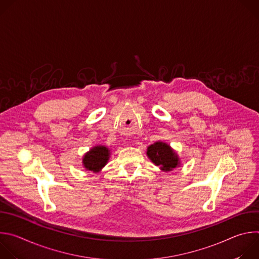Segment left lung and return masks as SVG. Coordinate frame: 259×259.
Instances as JSON below:
<instances>
[{
    "label": "left lung",
    "mask_w": 259,
    "mask_h": 259,
    "mask_svg": "<svg viewBox=\"0 0 259 259\" xmlns=\"http://www.w3.org/2000/svg\"><path fill=\"white\" fill-rule=\"evenodd\" d=\"M146 155L156 166H160L161 170L165 172L171 171L180 165L178 155L168 143L162 141H157L147 147Z\"/></svg>",
    "instance_id": "left-lung-1"
}]
</instances>
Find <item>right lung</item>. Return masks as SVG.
Here are the masks:
<instances>
[{
    "label": "right lung",
    "instance_id": "obj_1",
    "mask_svg": "<svg viewBox=\"0 0 259 259\" xmlns=\"http://www.w3.org/2000/svg\"><path fill=\"white\" fill-rule=\"evenodd\" d=\"M109 150L104 145H96L85 154L83 158V165L86 170L99 172L107 163L109 159Z\"/></svg>",
    "mask_w": 259,
    "mask_h": 259
}]
</instances>
